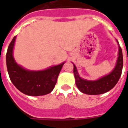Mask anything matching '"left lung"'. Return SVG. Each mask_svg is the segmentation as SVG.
Returning a JSON list of instances; mask_svg holds the SVG:
<instances>
[{
    "label": "left lung",
    "instance_id": "8db88e82",
    "mask_svg": "<svg viewBox=\"0 0 128 128\" xmlns=\"http://www.w3.org/2000/svg\"><path fill=\"white\" fill-rule=\"evenodd\" d=\"M116 40L117 42L118 46V58L114 69L108 75H105L104 77L98 79L97 80L91 81L84 80L80 78L77 68L75 64H73L74 66L73 72L75 76V84L78 89L82 92L84 94H91V95L104 94L113 88L117 84L121 75L124 61H123V53H122L121 48L119 46L117 40Z\"/></svg>",
    "mask_w": 128,
    "mask_h": 128
}]
</instances>
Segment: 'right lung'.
I'll return each mask as SVG.
<instances>
[{
	"label": "right lung",
	"instance_id": "1",
	"mask_svg": "<svg viewBox=\"0 0 128 128\" xmlns=\"http://www.w3.org/2000/svg\"><path fill=\"white\" fill-rule=\"evenodd\" d=\"M15 36L8 46L6 63L8 74L13 84L21 92L29 96L48 94L56 86L60 72L65 62L42 70H30L18 65L13 56Z\"/></svg>",
	"mask_w": 128,
	"mask_h": 128
}]
</instances>
